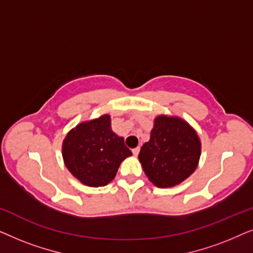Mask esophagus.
Returning <instances> with one entry per match:
<instances>
[{"instance_id": "esophagus-1", "label": "esophagus", "mask_w": 253, "mask_h": 253, "mask_svg": "<svg viewBox=\"0 0 253 253\" xmlns=\"http://www.w3.org/2000/svg\"><path fill=\"white\" fill-rule=\"evenodd\" d=\"M139 151H140V147H136V148H133V150H132V153H133L134 157H137V155L139 154Z\"/></svg>"}]
</instances>
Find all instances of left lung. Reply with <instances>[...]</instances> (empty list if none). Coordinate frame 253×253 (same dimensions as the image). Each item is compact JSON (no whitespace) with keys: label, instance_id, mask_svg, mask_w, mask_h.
<instances>
[{"label":"left lung","instance_id":"1","mask_svg":"<svg viewBox=\"0 0 253 253\" xmlns=\"http://www.w3.org/2000/svg\"><path fill=\"white\" fill-rule=\"evenodd\" d=\"M202 143L197 131L177 116L154 119L151 138L138 155L145 174L161 189L178 185L193 174L199 164Z\"/></svg>","mask_w":253,"mask_h":253}]
</instances>
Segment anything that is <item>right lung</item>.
<instances>
[{
  "instance_id": "obj_1",
  "label": "right lung",
  "mask_w": 253,
  "mask_h": 253,
  "mask_svg": "<svg viewBox=\"0 0 253 253\" xmlns=\"http://www.w3.org/2000/svg\"><path fill=\"white\" fill-rule=\"evenodd\" d=\"M108 114L84 121L69 131L62 144L65 167L83 184L99 188L115 178L124 159L132 155L124 138L112 130Z\"/></svg>"
}]
</instances>
